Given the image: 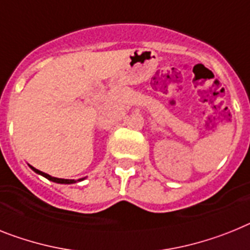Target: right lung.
Segmentation results:
<instances>
[{
	"label": "right lung",
	"mask_w": 250,
	"mask_h": 250,
	"mask_svg": "<svg viewBox=\"0 0 250 250\" xmlns=\"http://www.w3.org/2000/svg\"><path fill=\"white\" fill-rule=\"evenodd\" d=\"M30 167H31V166H30ZM31 169H33L34 172H36V173H39V174H42V176H44V177H45V178H48V180L53 181V182L68 183V185H69V183H76L77 182V181H74V180H63V178H55V177L49 176V174L44 173V172H42V170H38V169H36V168H34V167H31ZM82 180H83V178H81V180H78V181H82Z\"/></svg>",
	"instance_id": "add662e5"
}]
</instances>
